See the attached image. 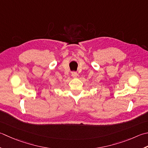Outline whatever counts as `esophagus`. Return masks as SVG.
<instances>
[{
    "label": "esophagus",
    "mask_w": 148,
    "mask_h": 148,
    "mask_svg": "<svg viewBox=\"0 0 148 148\" xmlns=\"http://www.w3.org/2000/svg\"><path fill=\"white\" fill-rule=\"evenodd\" d=\"M72 76L74 77H77V74L76 72H72Z\"/></svg>",
    "instance_id": "34e87169"
}]
</instances>
